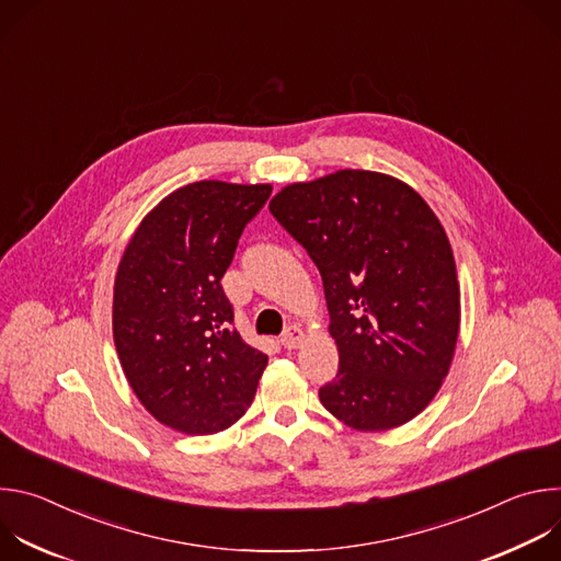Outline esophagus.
I'll return each mask as SVG.
<instances>
[{"label":"esophagus","instance_id":"34e87169","mask_svg":"<svg viewBox=\"0 0 561 561\" xmlns=\"http://www.w3.org/2000/svg\"><path fill=\"white\" fill-rule=\"evenodd\" d=\"M304 340H306V333H304L299 327H290V329L282 335V346H284L286 351H295V348H299V346L304 344Z\"/></svg>","mask_w":561,"mask_h":561}]
</instances>
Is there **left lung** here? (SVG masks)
Wrapping results in <instances>:
<instances>
[{"mask_svg": "<svg viewBox=\"0 0 561 561\" xmlns=\"http://www.w3.org/2000/svg\"><path fill=\"white\" fill-rule=\"evenodd\" d=\"M268 208L324 282L340 373L319 402L362 433L417 417L450 370L461 317L437 215L407 182L353 169L288 184Z\"/></svg>", "mask_w": 561, "mask_h": 561, "instance_id": "left-lung-1", "label": "left lung"}]
</instances>
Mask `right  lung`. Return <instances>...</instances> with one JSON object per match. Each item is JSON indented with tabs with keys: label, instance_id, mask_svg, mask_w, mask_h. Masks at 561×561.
<instances>
[{
	"label": "right lung",
	"instance_id": "add662e5",
	"mask_svg": "<svg viewBox=\"0 0 561 561\" xmlns=\"http://www.w3.org/2000/svg\"><path fill=\"white\" fill-rule=\"evenodd\" d=\"M271 184L202 180L167 195L135 228L113 288L122 370L159 422L213 435L242 420L268 364L232 329L221 277Z\"/></svg>",
	"mask_w": 561,
	"mask_h": 561
}]
</instances>
